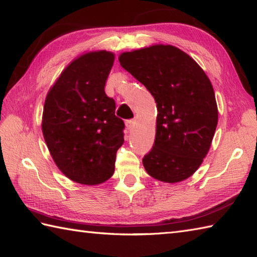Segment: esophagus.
Returning a JSON list of instances; mask_svg holds the SVG:
<instances>
[{
	"mask_svg": "<svg viewBox=\"0 0 257 257\" xmlns=\"http://www.w3.org/2000/svg\"><path fill=\"white\" fill-rule=\"evenodd\" d=\"M125 125H127V128L129 130H133L135 128V125H136V120L135 119L127 120V122H125Z\"/></svg>",
	"mask_w": 257,
	"mask_h": 257,
	"instance_id": "1",
	"label": "esophagus"
}]
</instances>
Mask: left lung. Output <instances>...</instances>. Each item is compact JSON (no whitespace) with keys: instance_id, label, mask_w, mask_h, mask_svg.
I'll return each instance as SVG.
<instances>
[{"instance_id":"1","label":"left lung","mask_w":257,"mask_h":257,"mask_svg":"<svg viewBox=\"0 0 257 257\" xmlns=\"http://www.w3.org/2000/svg\"><path fill=\"white\" fill-rule=\"evenodd\" d=\"M119 62L157 102L155 144L143 159L146 171L167 183L188 179L209 152L217 124L209 77L192 57L172 45L124 52Z\"/></svg>"}]
</instances>
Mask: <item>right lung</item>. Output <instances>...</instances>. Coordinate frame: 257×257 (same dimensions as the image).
<instances>
[{"label":"right lung","mask_w":257,"mask_h":257,"mask_svg":"<svg viewBox=\"0 0 257 257\" xmlns=\"http://www.w3.org/2000/svg\"><path fill=\"white\" fill-rule=\"evenodd\" d=\"M114 54L86 53L59 75L46 96L42 132L54 162L80 184L107 181L123 144L124 123L105 92Z\"/></svg>","instance_id":"add662e5"}]
</instances>
